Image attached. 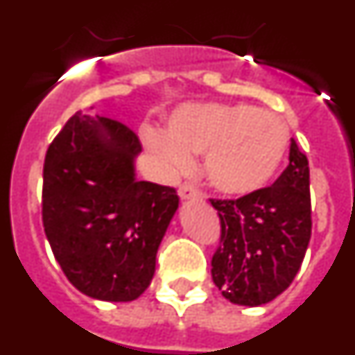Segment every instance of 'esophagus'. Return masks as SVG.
<instances>
[{"label":"esophagus","mask_w":355,"mask_h":355,"mask_svg":"<svg viewBox=\"0 0 355 355\" xmlns=\"http://www.w3.org/2000/svg\"><path fill=\"white\" fill-rule=\"evenodd\" d=\"M178 193H180L181 199H184V200L200 199V192H199V190H196V188L190 187V184H183V187H180Z\"/></svg>","instance_id":"1"}]
</instances>
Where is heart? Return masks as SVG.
<instances>
[{
  "instance_id": "1",
  "label": "heart",
  "mask_w": 355,
  "mask_h": 355,
  "mask_svg": "<svg viewBox=\"0 0 355 355\" xmlns=\"http://www.w3.org/2000/svg\"><path fill=\"white\" fill-rule=\"evenodd\" d=\"M144 144L165 174H180L205 153V174L227 196L265 187L283 163L288 128L279 115L247 105L196 103L178 108L167 133L146 128Z\"/></svg>"
}]
</instances>
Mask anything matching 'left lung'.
<instances>
[{"label": "left lung", "instance_id": "8db88e82", "mask_svg": "<svg viewBox=\"0 0 355 355\" xmlns=\"http://www.w3.org/2000/svg\"><path fill=\"white\" fill-rule=\"evenodd\" d=\"M220 218L213 283L240 306H261L299 272L311 238L309 163L291 139L290 163L274 184L240 199H209Z\"/></svg>", "mask_w": 355, "mask_h": 355}]
</instances>
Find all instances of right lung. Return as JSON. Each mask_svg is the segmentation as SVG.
I'll list each match as a JSON object with an SVG mask.
<instances>
[{
  "mask_svg": "<svg viewBox=\"0 0 355 355\" xmlns=\"http://www.w3.org/2000/svg\"><path fill=\"white\" fill-rule=\"evenodd\" d=\"M140 150L126 124L78 112L46 153L44 231L69 283L92 299H139L180 205L174 188L135 180Z\"/></svg>",
  "mask_w": 355,
  "mask_h": 355,
  "instance_id": "right-lung-1",
  "label": "right lung"
}]
</instances>
